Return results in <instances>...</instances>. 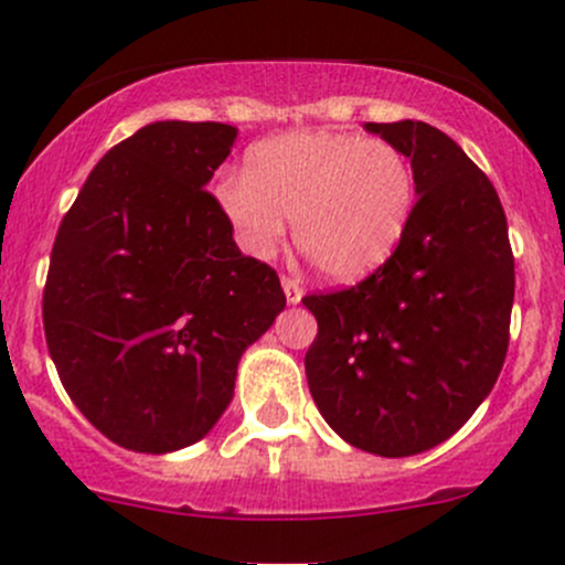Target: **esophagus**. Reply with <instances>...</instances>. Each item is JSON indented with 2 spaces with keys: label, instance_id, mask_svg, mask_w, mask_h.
I'll return each instance as SVG.
<instances>
[{
  "label": "esophagus",
  "instance_id": "esophagus-1",
  "mask_svg": "<svg viewBox=\"0 0 565 565\" xmlns=\"http://www.w3.org/2000/svg\"><path fill=\"white\" fill-rule=\"evenodd\" d=\"M282 290H285V299H288V305H299L301 296H305L299 280H294V277H282Z\"/></svg>",
  "mask_w": 565,
  "mask_h": 565
}]
</instances>
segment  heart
Instances as JSON below:
<instances>
[{
	"label": "heart",
	"mask_w": 565,
	"mask_h": 565,
	"mask_svg": "<svg viewBox=\"0 0 565 565\" xmlns=\"http://www.w3.org/2000/svg\"><path fill=\"white\" fill-rule=\"evenodd\" d=\"M417 198L415 167L384 139L299 131L249 150L244 178L220 183L236 242L269 260L294 222L296 249L332 282L376 271L404 238Z\"/></svg>",
	"instance_id": "1"
}]
</instances>
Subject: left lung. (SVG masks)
<instances>
[{
    "label": "left lung",
    "instance_id": "1",
    "mask_svg": "<svg viewBox=\"0 0 565 565\" xmlns=\"http://www.w3.org/2000/svg\"><path fill=\"white\" fill-rule=\"evenodd\" d=\"M412 159L417 203L395 253L365 280L301 305L312 401L354 448L401 459L454 437L502 371L513 253L500 198L448 134L365 122Z\"/></svg>",
    "mask_w": 565,
    "mask_h": 565
}]
</instances>
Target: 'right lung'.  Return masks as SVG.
Returning a JSON list of instances; mask_svg holds the SVG:
<instances>
[{
  "label": "right lung",
  "mask_w": 565,
  "mask_h": 565,
  "mask_svg": "<svg viewBox=\"0 0 565 565\" xmlns=\"http://www.w3.org/2000/svg\"><path fill=\"white\" fill-rule=\"evenodd\" d=\"M236 134L150 122L95 164L60 222L43 288L49 354L82 415L126 450L203 439L242 354L285 307L277 271L242 255L205 192Z\"/></svg>",
  "instance_id": "1"
}]
</instances>
